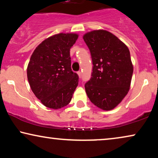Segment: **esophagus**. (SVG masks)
<instances>
[{
    "instance_id": "1",
    "label": "esophagus",
    "mask_w": 158,
    "mask_h": 158,
    "mask_svg": "<svg viewBox=\"0 0 158 158\" xmlns=\"http://www.w3.org/2000/svg\"><path fill=\"white\" fill-rule=\"evenodd\" d=\"M77 74L79 75V78H81V72H80V71H79V72H77Z\"/></svg>"
}]
</instances>
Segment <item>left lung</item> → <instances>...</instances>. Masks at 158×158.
I'll return each mask as SVG.
<instances>
[{"label":"left lung","instance_id":"8db88e82","mask_svg":"<svg viewBox=\"0 0 158 158\" xmlns=\"http://www.w3.org/2000/svg\"><path fill=\"white\" fill-rule=\"evenodd\" d=\"M83 39L93 64L91 77L84 86L87 96L101 109H114L130 89L133 72L130 51L116 36L104 30L87 32Z\"/></svg>","mask_w":158,"mask_h":158}]
</instances>
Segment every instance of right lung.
Returning a JSON list of instances; mask_svg holds the SVG:
<instances>
[{
  "mask_svg": "<svg viewBox=\"0 0 158 158\" xmlns=\"http://www.w3.org/2000/svg\"><path fill=\"white\" fill-rule=\"evenodd\" d=\"M78 35L60 33L47 38L35 49L27 69L30 88L41 103L59 109L71 102L79 76L71 68L70 49Z\"/></svg>",
  "mask_w": 158,
  "mask_h": 158,
  "instance_id": "add662e5",
  "label": "right lung"
}]
</instances>
